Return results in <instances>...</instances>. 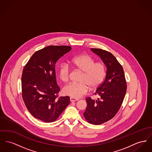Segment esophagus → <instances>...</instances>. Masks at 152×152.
<instances>
[{
	"mask_svg": "<svg viewBox=\"0 0 152 152\" xmlns=\"http://www.w3.org/2000/svg\"><path fill=\"white\" fill-rule=\"evenodd\" d=\"M70 100L71 102H74V101H78V99H75V98H73V97H70Z\"/></svg>",
	"mask_w": 152,
	"mask_h": 152,
	"instance_id": "1",
	"label": "esophagus"
}]
</instances>
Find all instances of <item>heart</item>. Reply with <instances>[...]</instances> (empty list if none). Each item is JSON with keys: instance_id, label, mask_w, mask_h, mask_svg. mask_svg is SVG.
Here are the masks:
<instances>
[{"instance_id": "b5f03b06", "label": "heart", "mask_w": 152, "mask_h": 152, "mask_svg": "<svg viewBox=\"0 0 152 152\" xmlns=\"http://www.w3.org/2000/svg\"><path fill=\"white\" fill-rule=\"evenodd\" d=\"M71 65L77 69L83 71L79 83L71 82L65 86L63 92L66 95L73 98H79L87 93L89 88L94 89L98 88L105 77V68L101 62H94L93 58L86 54H81L70 61ZM70 69L66 63H62L59 69L61 80L69 81Z\"/></svg>"}]
</instances>
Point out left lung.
I'll use <instances>...</instances> for the list:
<instances>
[{"instance_id": "1", "label": "left lung", "mask_w": 152, "mask_h": 152, "mask_svg": "<svg viewBox=\"0 0 152 152\" xmlns=\"http://www.w3.org/2000/svg\"><path fill=\"white\" fill-rule=\"evenodd\" d=\"M100 57L107 67L104 81L94 94L97 100L86 99L87 107L83 116L89 123L99 125L112 119L119 110L124 100L127 84L121 64L111 53L99 48H91Z\"/></svg>"}]
</instances>
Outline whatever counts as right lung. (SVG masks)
<instances>
[{
	"mask_svg": "<svg viewBox=\"0 0 152 152\" xmlns=\"http://www.w3.org/2000/svg\"><path fill=\"white\" fill-rule=\"evenodd\" d=\"M70 46L50 45L36 51L28 61L21 78L23 100L31 114L44 122L55 121L70 103L69 96H58L55 64Z\"/></svg>",
	"mask_w": 152,
	"mask_h": 152,
	"instance_id": "right-lung-1",
	"label": "right lung"
}]
</instances>
